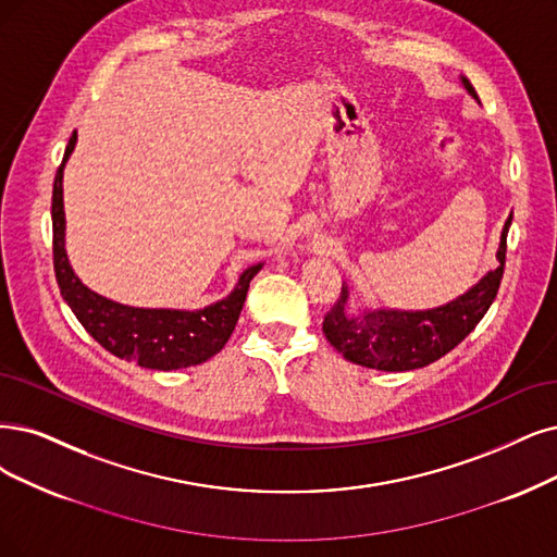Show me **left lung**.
I'll return each instance as SVG.
<instances>
[{"instance_id":"8db88e82","label":"left lung","mask_w":557,"mask_h":557,"mask_svg":"<svg viewBox=\"0 0 557 557\" xmlns=\"http://www.w3.org/2000/svg\"><path fill=\"white\" fill-rule=\"evenodd\" d=\"M463 87L478 98L468 79ZM511 215L507 218L498 247L500 265L486 273L470 292L436 310L399 312V310H362L360 314L346 312L348 292L342 286L337 302L323 319V335L348 360L381 372H410L436 362L451 348L459 346L488 312L496 300L500 280L505 273L507 232Z\"/></svg>"}]
</instances>
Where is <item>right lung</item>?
<instances>
[{"instance_id": "1", "label": "right lung", "mask_w": 557, "mask_h": 557, "mask_svg": "<svg viewBox=\"0 0 557 557\" xmlns=\"http://www.w3.org/2000/svg\"><path fill=\"white\" fill-rule=\"evenodd\" d=\"M75 141L77 133L69 139L52 190V259L61 296L69 302L77 321L85 325V331L106 351L121 360L170 372V369L193 367L213 358L232 337L247 289H250V280L261 271V263L243 271L236 289L224 300L195 312L144 310V307H128L108 300L87 289L73 273L64 247L66 218L61 178H64V164L75 149Z\"/></svg>"}]
</instances>
